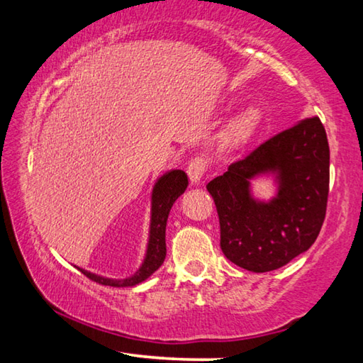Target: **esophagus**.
I'll return each instance as SVG.
<instances>
[{
  "mask_svg": "<svg viewBox=\"0 0 363 363\" xmlns=\"http://www.w3.org/2000/svg\"><path fill=\"white\" fill-rule=\"evenodd\" d=\"M208 169V162L203 157H194L187 164V174L192 182H200Z\"/></svg>",
  "mask_w": 363,
  "mask_h": 363,
  "instance_id": "1",
  "label": "esophagus"
}]
</instances>
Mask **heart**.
I'll return each mask as SVG.
<instances>
[{
	"label": "heart",
	"instance_id": "obj_1",
	"mask_svg": "<svg viewBox=\"0 0 363 363\" xmlns=\"http://www.w3.org/2000/svg\"><path fill=\"white\" fill-rule=\"evenodd\" d=\"M259 113L255 107L245 108L243 112L238 113L235 118L230 121L229 128H227V140L230 144H240L245 143L250 138V134L253 133Z\"/></svg>",
	"mask_w": 363,
	"mask_h": 363
}]
</instances>
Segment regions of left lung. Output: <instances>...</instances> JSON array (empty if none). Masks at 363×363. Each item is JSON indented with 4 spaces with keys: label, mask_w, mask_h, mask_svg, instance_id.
<instances>
[{
    "label": "left lung",
    "mask_w": 363,
    "mask_h": 363,
    "mask_svg": "<svg viewBox=\"0 0 363 363\" xmlns=\"http://www.w3.org/2000/svg\"><path fill=\"white\" fill-rule=\"evenodd\" d=\"M279 170L281 190L270 204L249 196L251 177ZM219 216L220 250L251 272H269L312 247L327 214L330 147L318 116L257 145L208 182Z\"/></svg>",
    "instance_id": "left-lung-1"
}]
</instances>
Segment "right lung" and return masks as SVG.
Listing matches in <instances>:
<instances>
[{"label": "right lung", "instance_id": "obj_1", "mask_svg": "<svg viewBox=\"0 0 363 363\" xmlns=\"http://www.w3.org/2000/svg\"><path fill=\"white\" fill-rule=\"evenodd\" d=\"M187 176L184 171L174 169L171 173L160 177L158 182L155 184L152 195V223H150V240L149 248H147V256L136 274L130 279L125 280H110L104 277H97L94 274L86 272L82 270L86 277L94 280L96 284L108 285V286H134L149 279L155 270L162 266L167 256V242H164V232H167V219L171 206H173L177 196L184 194V190L187 189Z\"/></svg>", "mask_w": 363, "mask_h": 363}]
</instances>
